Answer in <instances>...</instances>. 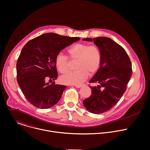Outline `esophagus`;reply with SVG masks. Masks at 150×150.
Instances as JSON below:
<instances>
[{
    "mask_svg": "<svg viewBox=\"0 0 150 150\" xmlns=\"http://www.w3.org/2000/svg\"><path fill=\"white\" fill-rule=\"evenodd\" d=\"M82 85H74V86H75V87L78 88H81V87H82Z\"/></svg>",
    "mask_w": 150,
    "mask_h": 150,
    "instance_id": "1",
    "label": "esophagus"
}]
</instances>
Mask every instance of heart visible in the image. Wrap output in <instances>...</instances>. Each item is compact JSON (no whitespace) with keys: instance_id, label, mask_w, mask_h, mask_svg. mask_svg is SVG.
<instances>
[{"instance_id":"1","label":"heart","mask_w":150,"mask_h":150,"mask_svg":"<svg viewBox=\"0 0 150 150\" xmlns=\"http://www.w3.org/2000/svg\"><path fill=\"white\" fill-rule=\"evenodd\" d=\"M68 53L70 59H77L75 71L70 72L61 77L63 83L67 85H79L88 77V74H95L101 64V55L99 48L95 45L78 43L72 46ZM55 64L58 71L65 74L69 71V62L68 58L59 54L56 57Z\"/></svg>"}]
</instances>
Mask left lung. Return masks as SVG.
<instances>
[{
    "label": "left lung",
    "mask_w": 150,
    "mask_h": 150,
    "mask_svg": "<svg viewBox=\"0 0 150 150\" xmlns=\"http://www.w3.org/2000/svg\"><path fill=\"white\" fill-rule=\"evenodd\" d=\"M82 40L93 42L101 55L100 67L89 81L98 85L91 86V95L83 104L91 113L102 114L113 108L125 92L132 74L131 62L125 49L109 38Z\"/></svg>",
    "instance_id": "left-lung-1"
}]
</instances>
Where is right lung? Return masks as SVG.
I'll use <instances>...</instances> for the list:
<instances>
[{"label":"right lung","mask_w":150,"mask_h":150,"mask_svg":"<svg viewBox=\"0 0 150 150\" xmlns=\"http://www.w3.org/2000/svg\"><path fill=\"white\" fill-rule=\"evenodd\" d=\"M80 39L47 33L29 40L22 49L16 64L17 80L32 105L47 109L57 104L67 86L47 82L58 78L56 57L67 46Z\"/></svg>","instance_id":"right-lung-1"}]
</instances>
